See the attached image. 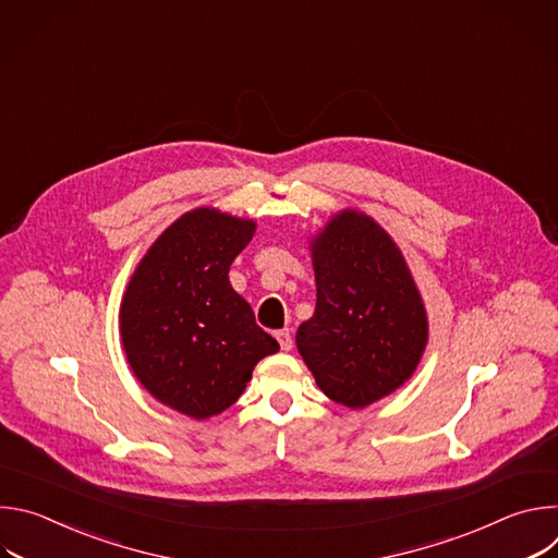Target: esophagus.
Wrapping results in <instances>:
<instances>
[{
	"label": "esophagus",
	"mask_w": 558,
	"mask_h": 558,
	"mask_svg": "<svg viewBox=\"0 0 558 558\" xmlns=\"http://www.w3.org/2000/svg\"><path fill=\"white\" fill-rule=\"evenodd\" d=\"M276 340L280 344L282 351H291L293 349V338L289 333V329H282V331H276Z\"/></svg>",
	"instance_id": "esophagus-1"
}]
</instances>
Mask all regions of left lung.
I'll list each match as a JSON object with an SVG mask.
<instances>
[{
    "mask_svg": "<svg viewBox=\"0 0 558 558\" xmlns=\"http://www.w3.org/2000/svg\"><path fill=\"white\" fill-rule=\"evenodd\" d=\"M315 313L295 344L325 395L364 409L402 386L428 340L422 298L390 235L360 211L313 241Z\"/></svg>",
    "mask_w": 558,
    "mask_h": 558,
    "instance_id": "8db88e82",
    "label": "left lung"
}]
</instances>
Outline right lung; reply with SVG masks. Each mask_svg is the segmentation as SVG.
Returning <instances> with one entry per match:
<instances>
[{
    "label": "right lung",
    "mask_w": 558,
    "mask_h": 558,
    "mask_svg": "<svg viewBox=\"0 0 558 558\" xmlns=\"http://www.w3.org/2000/svg\"><path fill=\"white\" fill-rule=\"evenodd\" d=\"M256 225L194 209L168 227L136 267L121 304V338L138 381L194 420L229 409L278 342L229 284V265Z\"/></svg>",
    "instance_id": "1"
}]
</instances>
